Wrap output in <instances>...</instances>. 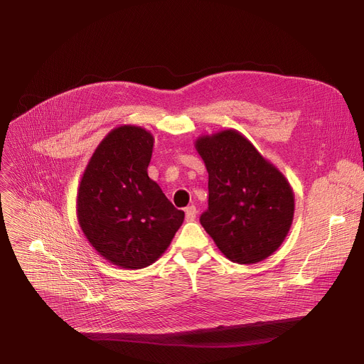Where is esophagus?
I'll use <instances>...</instances> for the list:
<instances>
[{"label":"esophagus","instance_id":"esophagus-1","mask_svg":"<svg viewBox=\"0 0 364 364\" xmlns=\"http://www.w3.org/2000/svg\"><path fill=\"white\" fill-rule=\"evenodd\" d=\"M186 221H195V218H196V215H198V211H196V206H193V205H190V206H187L186 209Z\"/></svg>","mask_w":364,"mask_h":364}]
</instances>
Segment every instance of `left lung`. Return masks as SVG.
Masks as SVG:
<instances>
[{
	"label": "left lung",
	"instance_id": "obj_1",
	"mask_svg": "<svg viewBox=\"0 0 364 364\" xmlns=\"http://www.w3.org/2000/svg\"><path fill=\"white\" fill-rule=\"evenodd\" d=\"M195 147L208 171V209L200 215L206 233L233 262L270 257L292 225L289 181L236 129L200 136Z\"/></svg>",
	"mask_w": 364,
	"mask_h": 364
}]
</instances>
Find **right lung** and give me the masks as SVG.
<instances>
[{
    "instance_id": "add662e5",
    "label": "right lung",
    "mask_w": 364,
    "mask_h": 364,
    "mask_svg": "<svg viewBox=\"0 0 364 364\" xmlns=\"http://www.w3.org/2000/svg\"><path fill=\"white\" fill-rule=\"evenodd\" d=\"M153 143L141 127L113 128L94 150L76 196V217L90 245L128 270L155 262L184 221L149 178Z\"/></svg>"
}]
</instances>
